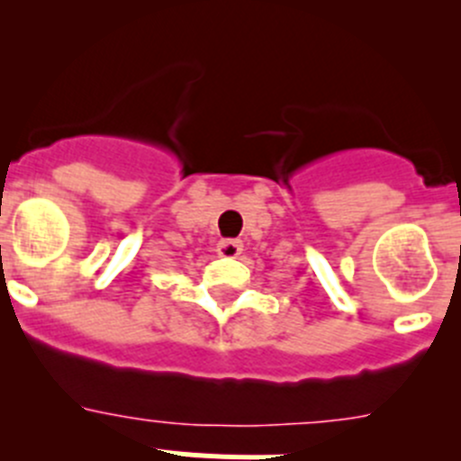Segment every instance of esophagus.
I'll list each match as a JSON object with an SVG mask.
<instances>
[{"label": "esophagus", "mask_w": 461, "mask_h": 461, "mask_svg": "<svg viewBox=\"0 0 461 461\" xmlns=\"http://www.w3.org/2000/svg\"><path fill=\"white\" fill-rule=\"evenodd\" d=\"M217 251L223 258H238V256L242 254V242H240V240H221V242L217 244Z\"/></svg>", "instance_id": "esophagus-1"}]
</instances>
